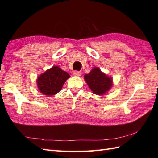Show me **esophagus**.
Here are the masks:
<instances>
[{"mask_svg":"<svg viewBox=\"0 0 158 158\" xmlns=\"http://www.w3.org/2000/svg\"><path fill=\"white\" fill-rule=\"evenodd\" d=\"M73 75L74 76H81V73L80 72V71H77V70H75V71H73Z\"/></svg>","mask_w":158,"mask_h":158,"instance_id":"1","label":"esophagus"}]
</instances>
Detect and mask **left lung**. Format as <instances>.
Returning <instances> with one entry per match:
<instances>
[{"instance_id":"1","label":"left lung","mask_w":158,"mask_h":158,"mask_svg":"<svg viewBox=\"0 0 158 158\" xmlns=\"http://www.w3.org/2000/svg\"><path fill=\"white\" fill-rule=\"evenodd\" d=\"M85 81L92 91L97 95H102L112 86V79L107 77L98 68H94L84 76Z\"/></svg>"}]
</instances>
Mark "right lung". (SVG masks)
Wrapping results in <instances>:
<instances>
[{
  "label": "right lung",
  "mask_w": 158,
  "mask_h": 158,
  "mask_svg": "<svg viewBox=\"0 0 158 158\" xmlns=\"http://www.w3.org/2000/svg\"><path fill=\"white\" fill-rule=\"evenodd\" d=\"M70 75L58 66H53L37 79L38 88L43 94L53 96L61 90L64 83Z\"/></svg>",
  "instance_id": "obj_1"
}]
</instances>
